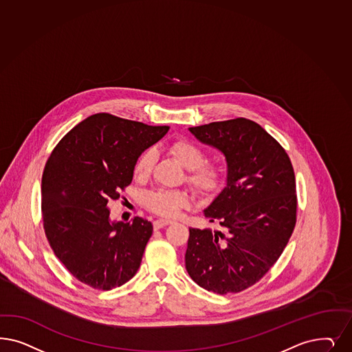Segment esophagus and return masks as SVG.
<instances>
[{
  "label": "esophagus",
  "mask_w": 352,
  "mask_h": 352,
  "mask_svg": "<svg viewBox=\"0 0 352 352\" xmlns=\"http://www.w3.org/2000/svg\"><path fill=\"white\" fill-rule=\"evenodd\" d=\"M170 224H172V221L167 220V219H158V220H155V221L153 223L155 230L160 229V228L167 227V226H170Z\"/></svg>",
  "instance_id": "obj_1"
}]
</instances>
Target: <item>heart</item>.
<instances>
[{
    "mask_svg": "<svg viewBox=\"0 0 352 352\" xmlns=\"http://www.w3.org/2000/svg\"><path fill=\"white\" fill-rule=\"evenodd\" d=\"M170 155L188 170L186 182L199 195L216 193L224 179L223 166L216 160H207L206 151L197 142L188 138H177L168 145ZM154 153L145 150L135 163L133 173L138 180L148 179L154 166ZM190 204L189 194L177 189H158L148 193L145 204L157 215L175 217Z\"/></svg>",
    "mask_w": 352,
    "mask_h": 352,
    "instance_id": "1",
    "label": "heart"
}]
</instances>
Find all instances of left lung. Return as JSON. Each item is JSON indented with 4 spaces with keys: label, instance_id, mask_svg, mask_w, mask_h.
I'll return each instance as SVG.
<instances>
[{
    "label": "left lung",
    "instance_id": "obj_1",
    "mask_svg": "<svg viewBox=\"0 0 352 352\" xmlns=\"http://www.w3.org/2000/svg\"><path fill=\"white\" fill-rule=\"evenodd\" d=\"M227 158V186L204 210L220 230L189 229L185 267L216 294L256 284L283 254L296 223V186L285 148L261 125L236 118L192 126Z\"/></svg>",
    "mask_w": 352,
    "mask_h": 352
}]
</instances>
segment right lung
<instances>
[{
	"mask_svg": "<svg viewBox=\"0 0 352 352\" xmlns=\"http://www.w3.org/2000/svg\"><path fill=\"white\" fill-rule=\"evenodd\" d=\"M168 129L94 113L53 148L41 182L44 230L56 256L80 283L111 290L136 274L153 226L138 216L113 223L109 204L132 182L141 153Z\"/></svg>",
	"mask_w": 352,
	"mask_h": 352,
	"instance_id": "obj_1",
	"label": "right lung"
}]
</instances>
